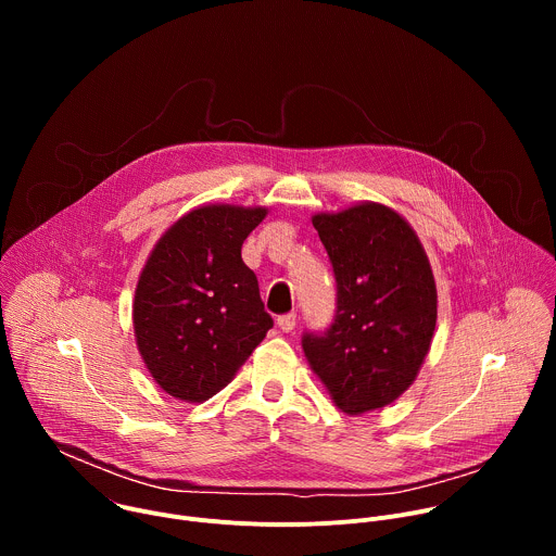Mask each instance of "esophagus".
Here are the masks:
<instances>
[{"mask_svg": "<svg viewBox=\"0 0 556 556\" xmlns=\"http://www.w3.org/2000/svg\"><path fill=\"white\" fill-rule=\"evenodd\" d=\"M277 326H279L283 332H292V330H294V326H296V314H294V312H286V314H281L279 319H277Z\"/></svg>", "mask_w": 556, "mask_h": 556, "instance_id": "1", "label": "esophagus"}]
</instances>
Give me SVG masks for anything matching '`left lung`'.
Returning a JSON list of instances; mask_svg holds the SVG:
<instances>
[{
	"label": "left lung",
	"mask_w": 556,
	"mask_h": 556,
	"mask_svg": "<svg viewBox=\"0 0 556 556\" xmlns=\"http://www.w3.org/2000/svg\"><path fill=\"white\" fill-rule=\"evenodd\" d=\"M328 251L334 319L305 330L303 352L345 414L393 403L416 380L438 319L435 281L412 226L387 206L312 217Z\"/></svg>",
	"instance_id": "left-lung-1"
}]
</instances>
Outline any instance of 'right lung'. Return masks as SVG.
Segmentation results:
<instances>
[{
  "mask_svg": "<svg viewBox=\"0 0 556 556\" xmlns=\"http://www.w3.org/2000/svg\"><path fill=\"white\" fill-rule=\"evenodd\" d=\"M266 208L202 206L149 255L134 299V330L153 380L202 403L230 382L273 328L242 244Z\"/></svg>",
  "mask_w": 556,
  "mask_h": 556,
  "instance_id": "right-lung-1",
  "label": "right lung"
}]
</instances>
